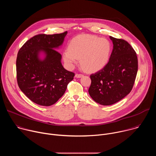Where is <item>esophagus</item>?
Listing matches in <instances>:
<instances>
[{
    "label": "esophagus",
    "mask_w": 156,
    "mask_h": 156,
    "mask_svg": "<svg viewBox=\"0 0 156 156\" xmlns=\"http://www.w3.org/2000/svg\"><path fill=\"white\" fill-rule=\"evenodd\" d=\"M83 76V75H82V74H76L75 75L76 78H81Z\"/></svg>",
    "instance_id": "esophagus-1"
}]
</instances>
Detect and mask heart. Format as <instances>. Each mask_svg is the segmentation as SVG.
<instances>
[{"label":"heart","mask_w":156,"mask_h":156,"mask_svg":"<svg viewBox=\"0 0 156 156\" xmlns=\"http://www.w3.org/2000/svg\"><path fill=\"white\" fill-rule=\"evenodd\" d=\"M111 51L110 41L103 37L94 35H79L71 40L69 50L63 53L65 62L70 68L78 62L87 72H97L107 65Z\"/></svg>","instance_id":"obj_1"}]
</instances>
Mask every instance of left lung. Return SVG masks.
<instances>
[{
    "instance_id": "obj_1",
    "label": "left lung",
    "mask_w": 156,
    "mask_h": 156,
    "mask_svg": "<svg viewBox=\"0 0 156 156\" xmlns=\"http://www.w3.org/2000/svg\"><path fill=\"white\" fill-rule=\"evenodd\" d=\"M113 50L104 67L90 75L89 94L97 103L114 104L131 91L138 72L136 53L126 41L110 36Z\"/></svg>"
}]
</instances>
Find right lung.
<instances>
[{
    "instance_id": "obj_1",
    "label": "right lung",
    "mask_w": 156,
    "mask_h": 156,
    "mask_svg": "<svg viewBox=\"0 0 156 156\" xmlns=\"http://www.w3.org/2000/svg\"><path fill=\"white\" fill-rule=\"evenodd\" d=\"M67 31L40 34L27 41L17 55L16 68L18 86L31 101L43 106L54 104L65 93L75 73L65 70L62 55L55 49L63 42ZM44 54L43 59L39 58Z\"/></svg>"
}]
</instances>
